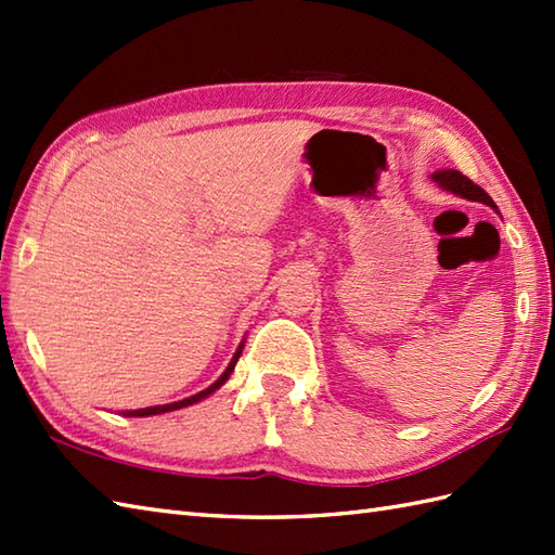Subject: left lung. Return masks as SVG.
<instances>
[{
	"mask_svg": "<svg viewBox=\"0 0 555 555\" xmlns=\"http://www.w3.org/2000/svg\"><path fill=\"white\" fill-rule=\"evenodd\" d=\"M431 181L439 185L441 191H448V193H453V195L463 197V199H473V203H481V205H489V207L496 209V203H493V199L485 191H481L479 185H475L473 181L467 179V176H463L457 169L434 171Z\"/></svg>",
	"mask_w": 555,
	"mask_h": 555,
	"instance_id": "1",
	"label": "left lung"
}]
</instances>
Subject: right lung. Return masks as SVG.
I'll return each mask as SVG.
<instances>
[{
    "mask_svg": "<svg viewBox=\"0 0 555 555\" xmlns=\"http://www.w3.org/2000/svg\"><path fill=\"white\" fill-rule=\"evenodd\" d=\"M243 346H245V340H241V346H238V350L233 352V358H231V362H229V367L223 370V374L219 376V379L211 384V386H207L205 391H199V393H195V396H188V398H183V400H176V403H167V405H152V408H138V410H124V415L126 417H152V415H164V412H173V410H181V408H188V405H193V403H199V400H205L207 396H211L217 391V388H221L223 384L229 382V376H231V372L235 370V362H238V358H241V352H243Z\"/></svg>",
    "mask_w": 555,
    "mask_h": 555,
    "instance_id": "right-lung-1",
    "label": "right lung"
}]
</instances>
